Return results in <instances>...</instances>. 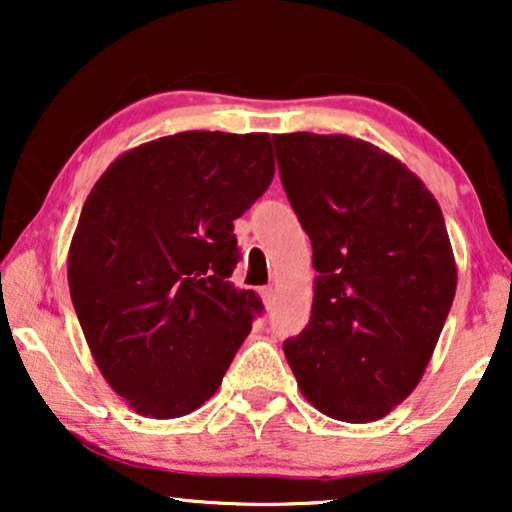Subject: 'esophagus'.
<instances>
[{
    "label": "esophagus",
    "mask_w": 512,
    "mask_h": 512,
    "mask_svg": "<svg viewBox=\"0 0 512 512\" xmlns=\"http://www.w3.org/2000/svg\"><path fill=\"white\" fill-rule=\"evenodd\" d=\"M258 293H261V298H263V305L268 307V310H270L272 303H275V289H272V286H263V289L258 291Z\"/></svg>",
    "instance_id": "34e87169"
}]
</instances>
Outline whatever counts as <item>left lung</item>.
Masks as SVG:
<instances>
[{
	"mask_svg": "<svg viewBox=\"0 0 512 512\" xmlns=\"http://www.w3.org/2000/svg\"><path fill=\"white\" fill-rule=\"evenodd\" d=\"M272 139L319 272L286 361L319 412L375 422L415 391L452 307L457 263L443 212L380 146L314 132Z\"/></svg>",
	"mask_w": 512,
	"mask_h": 512,
	"instance_id": "8db88e82",
	"label": "left lung"
}]
</instances>
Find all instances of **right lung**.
I'll return each mask as SVG.
<instances>
[{"label":"right lung","instance_id":"1","mask_svg":"<svg viewBox=\"0 0 512 512\" xmlns=\"http://www.w3.org/2000/svg\"><path fill=\"white\" fill-rule=\"evenodd\" d=\"M272 177L265 132L188 130L125 151L86 198L69 293L97 368L137 415L184 417L221 387L263 310L228 282L233 221Z\"/></svg>","mask_w":512,"mask_h":512}]
</instances>
